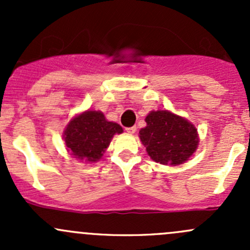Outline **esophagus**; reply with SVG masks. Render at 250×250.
Segmentation results:
<instances>
[{
  "instance_id": "1",
  "label": "esophagus",
  "mask_w": 250,
  "mask_h": 250,
  "mask_svg": "<svg viewBox=\"0 0 250 250\" xmlns=\"http://www.w3.org/2000/svg\"><path fill=\"white\" fill-rule=\"evenodd\" d=\"M125 132H127L128 134H134V133L137 132V127H128V128H125Z\"/></svg>"
}]
</instances>
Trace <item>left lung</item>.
<instances>
[{
    "mask_svg": "<svg viewBox=\"0 0 250 250\" xmlns=\"http://www.w3.org/2000/svg\"><path fill=\"white\" fill-rule=\"evenodd\" d=\"M139 138L147 155L166 166L183 165L197 150L198 133L186 118L167 110L151 111L145 118Z\"/></svg>",
    "mask_w": 250,
    "mask_h": 250,
    "instance_id": "8db88e82",
    "label": "left lung"
}]
</instances>
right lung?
I'll use <instances>...</instances> for the list:
<instances>
[{
  "label": "right lung",
  "instance_id": "add662e5",
  "mask_svg": "<svg viewBox=\"0 0 250 250\" xmlns=\"http://www.w3.org/2000/svg\"><path fill=\"white\" fill-rule=\"evenodd\" d=\"M123 133L122 127L110 122L100 111L87 110L75 116L64 130L65 146L77 160L97 162L109 147L115 134Z\"/></svg>",
  "mask_w": 250,
  "mask_h": 250
}]
</instances>
